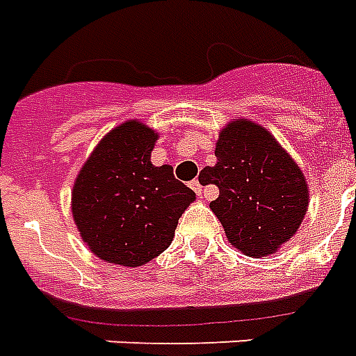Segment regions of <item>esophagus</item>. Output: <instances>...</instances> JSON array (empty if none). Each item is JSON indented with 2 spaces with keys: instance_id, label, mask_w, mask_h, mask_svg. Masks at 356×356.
I'll return each mask as SVG.
<instances>
[{
  "instance_id": "obj_1",
  "label": "esophagus",
  "mask_w": 356,
  "mask_h": 356,
  "mask_svg": "<svg viewBox=\"0 0 356 356\" xmlns=\"http://www.w3.org/2000/svg\"><path fill=\"white\" fill-rule=\"evenodd\" d=\"M191 188H192V191H194V192H196L198 196H200V194H202V183H200V181H192V183H191Z\"/></svg>"
}]
</instances>
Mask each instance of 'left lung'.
I'll list each match as a JSON object with an SVG mask.
<instances>
[{"label":"left lung","instance_id":"1","mask_svg":"<svg viewBox=\"0 0 356 356\" xmlns=\"http://www.w3.org/2000/svg\"><path fill=\"white\" fill-rule=\"evenodd\" d=\"M215 156L204 177L218 186L209 207L230 245L251 259L277 252L298 232L309 205L302 168L270 130L239 117L220 130Z\"/></svg>","mask_w":356,"mask_h":356}]
</instances>
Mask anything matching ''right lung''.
<instances>
[{
    "label": "right lung",
    "instance_id": "1",
    "mask_svg": "<svg viewBox=\"0 0 356 356\" xmlns=\"http://www.w3.org/2000/svg\"><path fill=\"white\" fill-rule=\"evenodd\" d=\"M158 138L138 118L126 120L99 139L75 177L71 215L83 243L104 262L139 268L156 259L196 200L171 165L151 162Z\"/></svg>",
    "mask_w": 356,
    "mask_h": 356
}]
</instances>
